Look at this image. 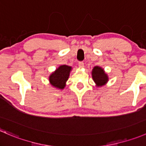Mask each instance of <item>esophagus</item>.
Segmentation results:
<instances>
[{
  "mask_svg": "<svg viewBox=\"0 0 146 146\" xmlns=\"http://www.w3.org/2000/svg\"><path fill=\"white\" fill-rule=\"evenodd\" d=\"M78 66L80 68H83L84 67V63L83 61H80L78 63Z\"/></svg>",
  "mask_w": 146,
  "mask_h": 146,
  "instance_id": "obj_1",
  "label": "esophagus"
}]
</instances>
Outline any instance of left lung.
Here are the masks:
<instances>
[{"mask_svg": "<svg viewBox=\"0 0 146 146\" xmlns=\"http://www.w3.org/2000/svg\"><path fill=\"white\" fill-rule=\"evenodd\" d=\"M92 78L98 87L103 86L108 81V76L101 67L95 66L92 70Z\"/></svg>", "mask_w": 146, "mask_h": 146, "instance_id": "obj_1", "label": "left lung"}]
</instances>
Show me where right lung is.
Here are the masks:
<instances>
[{
	"instance_id": "1",
	"label": "right lung",
	"mask_w": 146,
	"mask_h": 146,
	"mask_svg": "<svg viewBox=\"0 0 146 146\" xmlns=\"http://www.w3.org/2000/svg\"><path fill=\"white\" fill-rule=\"evenodd\" d=\"M72 68L66 65L60 66L49 76V82L53 87L58 89H63L66 86V81L70 76Z\"/></svg>"
}]
</instances>
